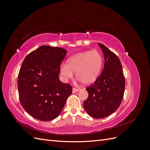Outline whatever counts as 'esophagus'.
Returning a JSON list of instances; mask_svg holds the SVG:
<instances>
[{
    "label": "esophagus",
    "mask_w": 150,
    "mask_h": 150,
    "mask_svg": "<svg viewBox=\"0 0 150 150\" xmlns=\"http://www.w3.org/2000/svg\"><path fill=\"white\" fill-rule=\"evenodd\" d=\"M79 89H76V88H72V93H76V92H78V91H79Z\"/></svg>",
    "instance_id": "esophagus-1"
}]
</instances>
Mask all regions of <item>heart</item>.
<instances>
[{"label": "heart", "instance_id": "1", "mask_svg": "<svg viewBox=\"0 0 150 150\" xmlns=\"http://www.w3.org/2000/svg\"><path fill=\"white\" fill-rule=\"evenodd\" d=\"M103 64V56L96 50L79 52L68 59L67 64L61 65V74L65 78L69 79L74 72L77 79L89 85L98 79Z\"/></svg>", "mask_w": 150, "mask_h": 150}]
</instances>
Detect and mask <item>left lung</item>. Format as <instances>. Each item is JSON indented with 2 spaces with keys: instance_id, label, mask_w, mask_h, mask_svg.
<instances>
[{
  "instance_id": "left-lung-1",
  "label": "left lung",
  "mask_w": 150,
  "mask_h": 150,
  "mask_svg": "<svg viewBox=\"0 0 150 150\" xmlns=\"http://www.w3.org/2000/svg\"><path fill=\"white\" fill-rule=\"evenodd\" d=\"M98 45L104 57V68L94 84L86 88L89 96L83 106L89 116L100 119L111 115L119 108L123 98L125 79L118 57L104 45Z\"/></svg>"
}]
</instances>
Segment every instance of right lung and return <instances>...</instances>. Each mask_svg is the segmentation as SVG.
<instances>
[{"mask_svg":"<svg viewBox=\"0 0 150 150\" xmlns=\"http://www.w3.org/2000/svg\"><path fill=\"white\" fill-rule=\"evenodd\" d=\"M66 52L62 48L42 46L22 62L17 80L20 102L25 111L38 120L55 119L72 93L71 86L59 78Z\"/></svg>","mask_w":150,"mask_h":150,"instance_id":"add662e5","label":"right lung"}]
</instances>
